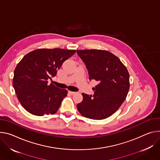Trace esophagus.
Returning a JSON list of instances; mask_svg holds the SVG:
<instances>
[{
    "instance_id": "esophagus-1",
    "label": "esophagus",
    "mask_w": 160,
    "mask_h": 160,
    "mask_svg": "<svg viewBox=\"0 0 160 160\" xmlns=\"http://www.w3.org/2000/svg\"><path fill=\"white\" fill-rule=\"evenodd\" d=\"M68 93H69L70 95H74V94L76 93V92H70V91H69Z\"/></svg>"
}]
</instances>
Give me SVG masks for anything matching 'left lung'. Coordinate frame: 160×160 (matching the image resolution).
Here are the masks:
<instances>
[{
    "label": "left lung",
    "mask_w": 160,
    "mask_h": 160,
    "mask_svg": "<svg viewBox=\"0 0 160 160\" xmlns=\"http://www.w3.org/2000/svg\"><path fill=\"white\" fill-rule=\"evenodd\" d=\"M88 70L89 79L98 84L93 96L82 93L77 105L80 114L100 120L116 112L126 99L130 88V76L126 67L112 52L100 49L77 50Z\"/></svg>",
    "instance_id": "1"
}]
</instances>
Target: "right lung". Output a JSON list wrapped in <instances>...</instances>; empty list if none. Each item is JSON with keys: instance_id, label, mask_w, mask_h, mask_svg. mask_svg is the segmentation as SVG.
Instances as JSON below:
<instances>
[{"instance_id": "obj_1", "label": "right lung", "mask_w": 160, "mask_h": 160, "mask_svg": "<svg viewBox=\"0 0 160 160\" xmlns=\"http://www.w3.org/2000/svg\"><path fill=\"white\" fill-rule=\"evenodd\" d=\"M76 50L60 48L38 49L24 56L14 71L12 85L17 98L29 113L38 116L54 114L67 95V90L48 83L63 63Z\"/></svg>"}]
</instances>
